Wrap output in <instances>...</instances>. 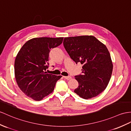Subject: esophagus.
<instances>
[{
	"label": "esophagus",
	"mask_w": 131,
	"mask_h": 131,
	"mask_svg": "<svg viewBox=\"0 0 131 131\" xmlns=\"http://www.w3.org/2000/svg\"><path fill=\"white\" fill-rule=\"evenodd\" d=\"M64 78H65L67 80H69V79H71L72 78V77L71 76H63Z\"/></svg>",
	"instance_id": "obj_1"
}]
</instances>
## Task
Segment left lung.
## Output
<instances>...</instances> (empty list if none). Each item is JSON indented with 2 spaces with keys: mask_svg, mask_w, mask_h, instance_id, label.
<instances>
[{
  "mask_svg": "<svg viewBox=\"0 0 131 131\" xmlns=\"http://www.w3.org/2000/svg\"><path fill=\"white\" fill-rule=\"evenodd\" d=\"M63 45L76 64H83L82 74L75 76L78 87L74 92L88 100L106 88L113 71V64L106 46L92 36L64 38Z\"/></svg>",
  "mask_w": 131,
  "mask_h": 131,
  "instance_id": "8db88e82",
  "label": "left lung"
}]
</instances>
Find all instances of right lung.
Here are the masks:
<instances>
[{
    "instance_id": "obj_1",
    "label": "right lung",
    "mask_w": 131,
    "mask_h": 131,
    "mask_svg": "<svg viewBox=\"0 0 131 131\" xmlns=\"http://www.w3.org/2000/svg\"><path fill=\"white\" fill-rule=\"evenodd\" d=\"M63 37L35 38L27 41L21 48L14 62L16 81L27 96L40 101L54 89L61 75L48 74L50 49L62 43Z\"/></svg>"
}]
</instances>
